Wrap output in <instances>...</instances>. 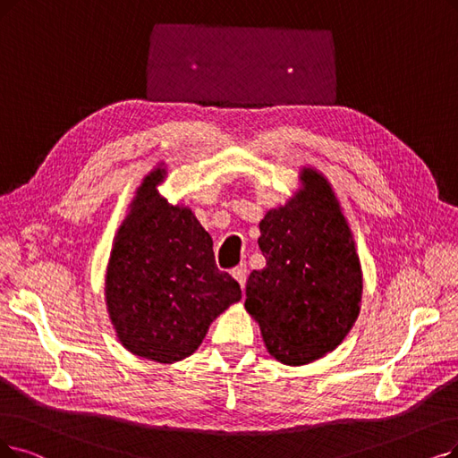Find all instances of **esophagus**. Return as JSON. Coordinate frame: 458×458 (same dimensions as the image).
<instances>
[{"label": "esophagus", "instance_id": "34e87169", "mask_svg": "<svg viewBox=\"0 0 458 458\" xmlns=\"http://www.w3.org/2000/svg\"><path fill=\"white\" fill-rule=\"evenodd\" d=\"M233 278L241 284V287L244 289V285H246V278H248V268H246V263H241L239 267H234L233 268Z\"/></svg>", "mask_w": 458, "mask_h": 458}]
</instances>
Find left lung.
Segmentation results:
<instances>
[{"label":"left lung","mask_w":458,"mask_h":458,"mask_svg":"<svg viewBox=\"0 0 458 458\" xmlns=\"http://www.w3.org/2000/svg\"><path fill=\"white\" fill-rule=\"evenodd\" d=\"M301 188L261 219L267 265L246 284V312L270 357L302 367L336 350L362 301V267L350 222L323 173L299 171Z\"/></svg>","instance_id":"8db88e82"}]
</instances>
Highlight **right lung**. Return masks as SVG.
<instances>
[{
    "label": "right lung",
    "mask_w": 458,
    "mask_h": 458,
    "mask_svg": "<svg viewBox=\"0 0 458 458\" xmlns=\"http://www.w3.org/2000/svg\"><path fill=\"white\" fill-rule=\"evenodd\" d=\"M165 178L161 161L127 207L106 263L105 302L127 352L173 364L195 353L242 291L216 268L212 239L195 214L159 193Z\"/></svg>",
    "instance_id": "1"
}]
</instances>
